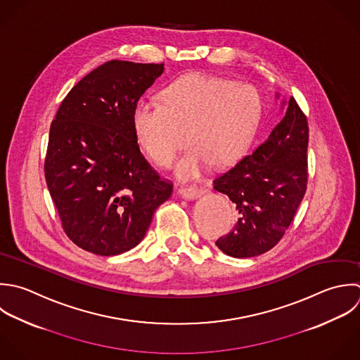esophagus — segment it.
<instances>
[{"label": "esophagus", "mask_w": 360, "mask_h": 360, "mask_svg": "<svg viewBox=\"0 0 360 360\" xmlns=\"http://www.w3.org/2000/svg\"><path fill=\"white\" fill-rule=\"evenodd\" d=\"M205 189L203 188H199V186H184L179 189V195L184 198V199H188V200H193V199H199L200 196L205 195Z\"/></svg>", "instance_id": "obj_1"}]
</instances>
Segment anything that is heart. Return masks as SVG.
<instances>
[{
	"label": "heart",
	"mask_w": 360,
	"mask_h": 360,
	"mask_svg": "<svg viewBox=\"0 0 360 360\" xmlns=\"http://www.w3.org/2000/svg\"><path fill=\"white\" fill-rule=\"evenodd\" d=\"M161 102L139 99L131 109V127L140 147L164 168L174 162L186 127L193 146L176 165L181 179L199 178L212 162L236 161L261 120V98L254 86L202 72L167 85Z\"/></svg>",
	"instance_id": "1"
}]
</instances>
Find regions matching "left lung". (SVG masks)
<instances>
[{"mask_svg": "<svg viewBox=\"0 0 360 360\" xmlns=\"http://www.w3.org/2000/svg\"><path fill=\"white\" fill-rule=\"evenodd\" d=\"M282 103L285 115L265 143L213 182L240 213L233 231L216 241L233 258H251L274 248L307 189V117L293 96Z\"/></svg>", "mask_w": 360, "mask_h": 360, "instance_id": "8db88e82", "label": "left lung"}]
</instances>
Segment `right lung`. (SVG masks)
Instances as JSON below:
<instances>
[{
    "label": "right lung",
    "instance_id": "obj_1",
    "mask_svg": "<svg viewBox=\"0 0 360 360\" xmlns=\"http://www.w3.org/2000/svg\"><path fill=\"white\" fill-rule=\"evenodd\" d=\"M162 71L164 63L110 60L72 86L51 122L46 184L67 237L95 255L134 248L172 193L140 153L130 119Z\"/></svg>",
    "mask_w": 360,
    "mask_h": 360
}]
</instances>
